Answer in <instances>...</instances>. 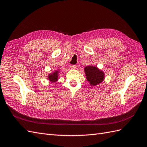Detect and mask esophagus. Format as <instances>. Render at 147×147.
<instances>
[{"label":"esophagus","instance_id":"1","mask_svg":"<svg viewBox=\"0 0 147 147\" xmlns=\"http://www.w3.org/2000/svg\"><path fill=\"white\" fill-rule=\"evenodd\" d=\"M77 66L76 65H70V67L71 69H76Z\"/></svg>","mask_w":147,"mask_h":147}]
</instances>
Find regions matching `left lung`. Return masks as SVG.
I'll return each mask as SVG.
<instances>
[{"label": "left lung", "instance_id": "8db88e82", "mask_svg": "<svg viewBox=\"0 0 147 147\" xmlns=\"http://www.w3.org/2000/svg\"><path fill=\"white\" fill-rule=\"evenodd\" d=\"M86 79L92 86L100 84L104 80V73L102 71L93 66H86L84 68Z\"/></svg>", "mask_w": 147, "mask_h": 147}]
</instances>
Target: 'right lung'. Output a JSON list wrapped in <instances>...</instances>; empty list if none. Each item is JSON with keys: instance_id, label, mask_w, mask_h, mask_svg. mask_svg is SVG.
Segmentation results:
<instances>
[{"instance_id": "add662e5", "label": "right lung", "mask_w": 147, "mask_h": 147, "mask_svg": "<svg viewBox=\"0 0 147 147\" xmlns=\"http://www.w3.org/2000/svg\"><path fill=\"white\" fill-rule=\"evenodd\" d=\"M58 71H56L55 72H53L51 74H50L48 75V80H50L51 82H56V81H58Z\"/></svg>"}]
</instances>
